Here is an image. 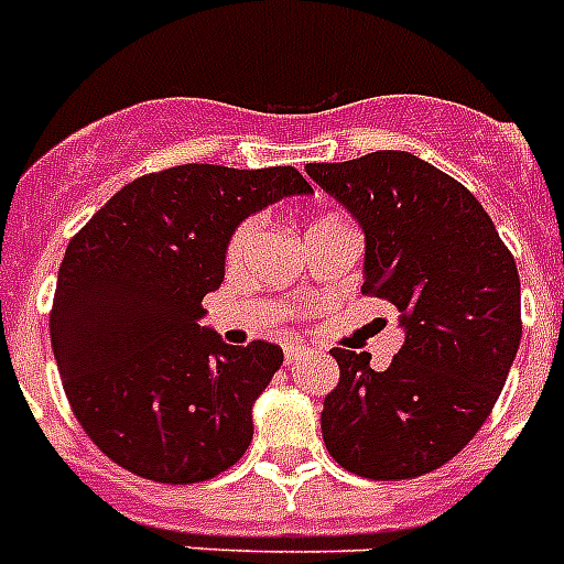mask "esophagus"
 <instances>
[{"label":"esophagus","instance_id":"obj_1","mask_svg":"<svg viewBox=\"0 0 564 564\" xmlns=\"http://www.w3.org/2000/svg\"><path fill=\"white\" fill-rule=\"evenodd\" d=\"M310 354H313L310 347L290 345V347H286V354H283V359H286V368H295V365H301V361H304Z\"/></svg>","mask_w":564,"mask_h":564}]
</instances>
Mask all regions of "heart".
<instances>
[{
  "instance_id": "heart-1",
  "label": "heart",
  "mask_w": 564,
  "mask_h": 564,
  "mask_svg": "<svg viewBox=\"0 0 564 564\" xmlns=\"http://www.w3.org/2000/svg\"><path fill=\"white\" fill-rule=\"evenodd\" d=\"M322 223H329V219H318V223H313V226H322ZM260 231H263V226H260L258 217L242 219L240 226L235 228V235H231V240H228V249H226V258L231 267H240V263H246V260H249V254L254 251V246H258V240H260Z\"/></svg>"
}]
</instances>
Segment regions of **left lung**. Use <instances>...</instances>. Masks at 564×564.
Segmentation results:
<instances>
[{
	"instance_id": "obj_1",
	"label": "left lung",
	"mask_w": 564,
	"mask_h": 564,
	"mask_svg": "<svg viewBox=\"0 0 564 564\" xmlns=\"http://www.w3.org/2000/svg\"><path fill=\"white\" fill-rule=\"evenodd\" d=\"M365 231L361 292L400 310L405 345L386 370L333 347L324 446L370 480L420 478L473 441L521 341L519 269L457 178L402 150L306 164Z\"/></svg>"
}]
</instances>
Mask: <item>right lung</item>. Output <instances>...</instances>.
Masks as SVG:
<instances>
[{
	"label": "right lung",
	"mask_w": 564,
	"mask_h": 564,
	"mask_svg": "<svg viewBox=\"0 0 564 564\" xmlns=\"http://www.w3.org/2000/svg\"><path fill=\"white\" fill-rule=\"evenodd\" d=\"M295 167L178 164L123 185L59 263L52 347L89 441L127 473L199 484L251 443V405L283 365L269 341L226 345L199 327L235 228L283 196Z\"/></svg>",
	"instance_id": "1"
}]
</instances>
